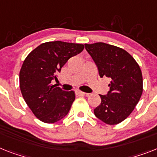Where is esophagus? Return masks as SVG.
<instances>
[{
    "label": "esophagus",
    "instance_id": "obj_1",
    "mask_svg": "<svg viewBox=\"0 0 157 157\" xmlns=\"http://www.w3.org/2000/svg\"><path fill=\"white\" fill-rule=\"evenodd\" d=\"M76 94L79 95V96H88V93H85L84 92H81V91H77L76 92Z\"/></svg>",
    "mask_w": 157,
    "mask_h": 157
}]
</instances>
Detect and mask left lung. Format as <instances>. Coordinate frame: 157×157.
Segmentation results:
<instances>
[{
	"instance_id": "left-lung-1",
	"label": "left lung",
	"mask_w": 157,
	"mask_h": 157,
	"mask_svg": "<svg viewBox=\"0 0 157 157\" xmlns=\"http://www.w3.org/2000/svg\"><path fill=\"white\" fill-rule=\"evenodd\" d=\"M85 46L97 64L100 76L111 80L109 93L100 95L101 103L94 109L95 116L109 125L117 124L131 114L141 97L140 68L123 48L102 42Z\"/></svg>"
}]
</instances>
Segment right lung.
Returning a JSON list of instances; mask_svg holds the SVG:
<instances>
[{"instance_id": "right-lung-1", "label": "right lung", "mask_w": 157, "mask_h": 157, "mask_svg": "<svg viewBox=\"0 0 157 157\" xmlns=\"http://www.w3.org/2000/svg\"><path fill=\"white\" fill-rule=\"evenodd\" d=\"M84 44L45 42L30 52L20 71V89L34 116L47 124L55 123L68 114L75 100L73 91L64 92L51 85L68 60L84 49Z\"/></svg>"}]
</instances>
